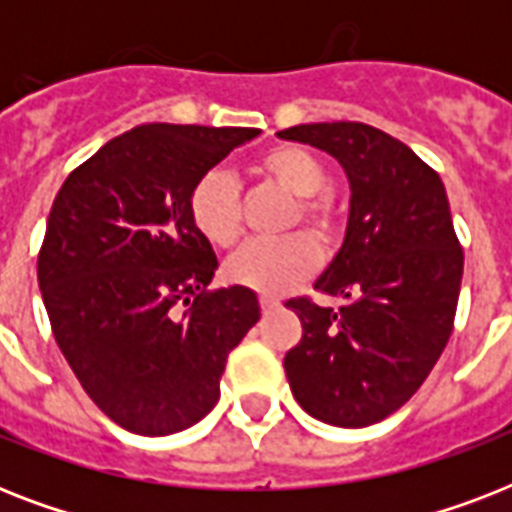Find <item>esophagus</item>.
<instances>
[{
  "mask_svg": "<svg viewBox=\"0 0 512 512\" xmlns=\"http://www.w3.org/2000/svg\"><path fill=\"white\" fill-rule=\"evenodd\" d=\"M260 308H263V313H271L279 308V300L271 295H260Z\"/></svg>",
  "mask_w": 512,
  "mask_h": 512,
  "instance_id": "34e87169",
  "label": "esophagus"
}]
</instances>
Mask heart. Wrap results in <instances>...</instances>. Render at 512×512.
I'll list each match as a JSON object with an SVG mask.
<instances>
[{
  "label": "heart",
  "mask_w": 512,
  "mask_h": 512,
  "mask_svg": "<svg viewBox=\"0 0 512 512\" xmlns=\"http://www.w3.org/2000/svg\"><path fill=\"white\" fill-rule=\"evenodd\" d=\"M255 172L292 193L284 225L305 223L321 244H337L345 231V215L337 196L329 191L327 167L303 146L279 143L257 156ZM188 220L201 239L217 249L236 247L244 236V207L236 177L225 170H207L185 199ZM313 235V236H314ZM312 236V237H313ZM308 231H292L271 241H252L225 263V276L239 287L279 295L297 287L316 271L321 260L319 242Z\"/></svg>",
  "instance_id": "b5f03b06"
}]
</instances>
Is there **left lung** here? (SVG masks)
<instances>
[{"label": "left lung", "instance_id": "8db88e82", "mask_svg": "<svg viewBox=\"0 0 512 512\" xmlns=\"http://www.w3.org/2000/svg\"><path fill=\"white\" fill-rule=\"evenodd\" d=\"M327 151L350 180L348 233L316 292L292 297L303 337L284 356L297 404L316 420L364 428L417 393L454 329L462 255L444 183L388 132L361 122L279 132Z\"/></svg>", "mask_w": 512, "mask_h": 512}]
</instances>
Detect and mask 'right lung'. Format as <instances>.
<instances>
[{
  "label": "right lung",
  "mask_w": 512,
  "mask_h": 512,
  "mask_svg": "<svg viewBox=\"0 0 512 512\" xmlns=\"http://www.w3.org/2000/svg\"><path fill=\"white\" fill-rule=\"evenodd\" d=\"M257 132L143 124L52 201L36 257L52 335L84 393L130 433L170 436L207 417L260 319L252 289H207L217 257L185 209L196 177Z\"/></svg>",
  "instance_id": "obj_1"
}]
</instances>
